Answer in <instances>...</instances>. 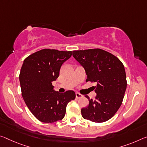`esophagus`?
<instances>
[{"mask_svg":"<svg viewBox=\"0 0 147 147\" xmlns=\"http://www.w3.org/2000/svg\"><path fill=\"white\" fill-rule=\"evenodd\" d=\"M83 95H81L80 94H78V93H76V99H80L81 97H82Z\"/></svg>","mask_w":147,"mask_h":147,"instance_id":"34e87169","label":"esophagus"}]
</instances>
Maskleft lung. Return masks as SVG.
I'll list each match as a JSON object with an SVG mask.
<instances>
[{"instance_id": "1", "label": "left lung", "mask_w": 147, "mask_h": 147, "mask_svg": "<svg viewBox=\"0 0 147 147\" xmlns=\"http://www.w3.org/2000/svg\"><path fill=\"white\" fill-rule=\"evenodd\" d=\"M75 59L84 67L86 82H97L94 100L81 109L82 117L94 122H104L115 115L122 105L127 87L124 65L115 55L101 49L73 51Z\"/></svg>"}]
</instances>
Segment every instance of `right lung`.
<instances>
[{
	"label": "right lung",
	"instance_id": "obj_1",
	"mask_svg": "<svg viewBox=\"0 0 147 147\" xmlns=\"http://www.w3.org/2000/svg\"><path fill=\"white\" fill-rule=\"evenodd\" d=\"M71 55V51L43 49L23 61L20 74L22 97L31 113L40 122L61 120L67 104L75 99L74 91L61 94L52 86L59 75L62 64Z\"/></svg>",
	"mask_w": 147,
	"mask_h": 147
}]
</instances>
